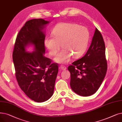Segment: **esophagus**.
<instances>
[{"label":"esophagus","instance_id":"obj_1","mask_svg":"<svg viewBox=\"0 0 122 122\" xmlns=\"http://www.w3.org/2000/svg\"><path fill=\"white\" fill-rule=\"evenodd\" d=\"M60 69L62 70H66V67H65V66H63V65H61L60 67Z\"/></svg>","mask_w":122,"mask_h":122}]
</instances>
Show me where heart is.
I'll list each match as a JSON object with an SVG mask.
<instances>
[{
	"label": "heart",
	"instance_id": "obj_1",
	"mask_svg": "<svg viewBox=\"0 0 122 122\" xmlns=\"http://www.w3.org/2000/svg\"><path fill=\"white\" fill-rule=\"evenodd\" d=\"M53 37H46L44 46L51 56L55 55L60 48L63 49L54 58L58 63L64 64L70 61L71 57L80 58L86 51L90 34L87 28L77 24L61 22L57 24L52 31Z\"/></svg>",
	"mask_w": 122,
	"mask_h": 122
}]
</instances>
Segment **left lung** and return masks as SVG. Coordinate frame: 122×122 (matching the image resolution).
Returning <instances> with one entry per match:
<instances>
[{"instance_id": "8db88e82", "label": "left lung", "mask_w": 122, "mask_h": 122, "mask_svg": "<svg viewBox=\"0 0 122 122\" xmlns=\"http://www.w3.org/2000/svg\"><path fill=\"white\" fill-rule=\"evenodd\" d=\"M68 69L71 74L70 86L74 92L89 96L97 92L107 70L105 42L97 28L86 54L73 62Z\"/></svg>"}]
</instances>
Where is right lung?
Returning a JSON list of instances; mask_svg holds the SVG:
<instances>
[{"label":"right lung","mask_w":122,"mask_h":122,"mask_svg":"<svg viewBox=\"0 0 122 122\" xmlns=\"http://www.w3.org/2000/svg\"><path fill=\"white\" fill-rule=\"evenodd\" d=\"M49 21L43 19L27 21L19 31L12 53L15 76L21 89L32 100L41 103L53 94L58 64L44 55L45 35L43 31ZM35 45L32 53L25 48Z\"/></svg>","instance_id":"add662e5"}]
</instances>
